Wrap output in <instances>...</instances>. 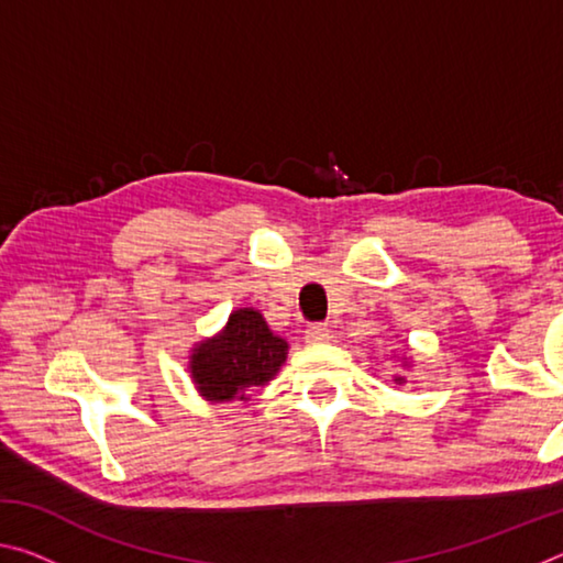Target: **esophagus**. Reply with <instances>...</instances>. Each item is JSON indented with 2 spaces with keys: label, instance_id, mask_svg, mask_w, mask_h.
<instances>
[{
  "label": "esophagus",
  "instance_id": "esophagus-1",
  "mask_svg": "<svg viewBox=\"0 0 563 563\" xmlns=\"http://www.w3.org/2000/svg\"><path fill=\"white\" fill-rule=\"evenodd\" d=\"M330 338V330L325 322H310L308 328H305V340L308 342H325Z\"/></svg>",
  "mask_w": 563,
  "mask_h": 563
}]
</instances>
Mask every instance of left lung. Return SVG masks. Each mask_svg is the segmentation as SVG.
Instances as JSON below:
<instances>
[{"mask_svg":"<svg viewBox=\"0 0 563 563\" xmlns=\"http://www.w3.org/2000/svg\"><path fill=\"white\" fill-rule=\"evenodd\" d=\"M397 383H402V377H397Z\"/></svg>","mask_w":563,"mask_h":563,"instance_id":"1","label":"left lung"}]
</instances>
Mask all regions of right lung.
Here are the masks:
<instances>
[{
    "label": "right lung",
    "mask_w": 563,
    "mask_h": 563,
    "mask_svg": "<svg viewBox=\"0 0 563 563\" xmlns=\"http://www.w3.org/2000/svg\"><path fill=\"white\" fill-rule=\"evenodd\" d=\"M288 355V342L275 338L258 310L243 308L228 318L221 335L206 340L190 357L198 393L211 402H225L245 387L268 383Z\"/></svg>",
    "instance_id": "obj_1"
}]
</instances>
